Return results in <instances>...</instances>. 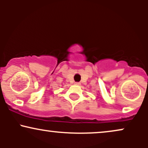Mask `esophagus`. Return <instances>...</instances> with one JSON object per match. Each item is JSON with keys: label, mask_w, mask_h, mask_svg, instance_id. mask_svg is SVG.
<instances>
[{"label": "esophagus", "mask_w": 148, "mask_h": 148, "mask_svg": "<svg viewBox=\"0 0 148 148\" xmlns=\"http://www.w3.org/2000/svg\"><path fill=\"white\" fill-rule=\"evenodd\" d=\"M75 84H76V85H80V83H79V82H76Z\"/></svg>", "instance_id": "esophagus-1"}]
</instances>
